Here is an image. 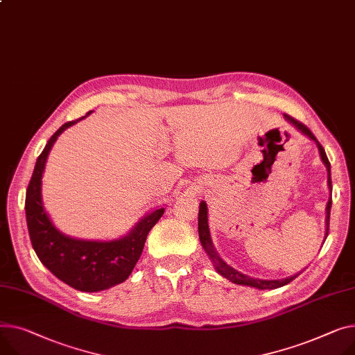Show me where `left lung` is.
<instances>
[{
  "instance_id": "1",
  "label": "left lung",
  "mask_w": 355,
  "mask_h": 355,
  "mask_svg": "<svg viewBox=\"0 0 355 355\" xmlns=\"http://www.w3.org/2000/svg\"><path fill=\"white\" fill-rule=\"evenodd\" d=\"M286 120L293 124L297 130H300L302 134H305L306 137H310L313 141H315V144L318 147V151H320V155H321V159L322 162L325 164L327 167V173H328V188L329 191L333 190L331 187V165H329V161L327 158V154L322 148V146L318 143L315 135L310 131V128L304 125L302 123L297 121L295 118H293L291 115H287L284 114ZM331 197H329L328 202H327V207H325V212H327V217H325V225H327V230H325V239L328 235V227H329V211H331ZM198 235H200V241H201V245L202 248L205 250V252L208 254V257L211 258L212 264H214L216 270L218 274H221L223 277H225L227 279H230L231 282H234V284H240V286H248V287H255L258 290H274V288H279L282 286L288 284V282H291L294 278L298 277V274L293 275V277H288V278H284V279H258V278H251L245 274H241L237 270H234L232 267H230L227 263H224L221 257L217 254L214 245H212V241H211V235H209V228H208V208H207V204L204 201H201L200 204V211H198Z\"/></svg>"
}]
</instances>
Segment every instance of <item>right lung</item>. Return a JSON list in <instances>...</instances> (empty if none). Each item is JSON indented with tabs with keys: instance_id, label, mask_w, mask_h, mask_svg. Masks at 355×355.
I'll use <instances>...</instances> for the list:
<instances>
[{
	"instance_id": "right-lung-1",
	"label": "right lung",
	"mask_w": 355,
	"mask_h": 355,
	"mask_svg": "<svg viewBox=\"0 0 355 355\" xmlns=\"http://www.w3.org/2000/svg\"><path fill=\"white\" fill-rule=\"evenodd\" d=\"M91 112H87L85 116ZM80 120L68 121L60 127L40 154L27 188L26 216L31 244L40 261L69 287L78 291L97 293L121 284L128 278L143 252L150 230L162 217L164 208L150 212L123 239L112 241L71 239L53 225L41 198L45 161L58 135Z\"/></svg>"
}]
</instances>
